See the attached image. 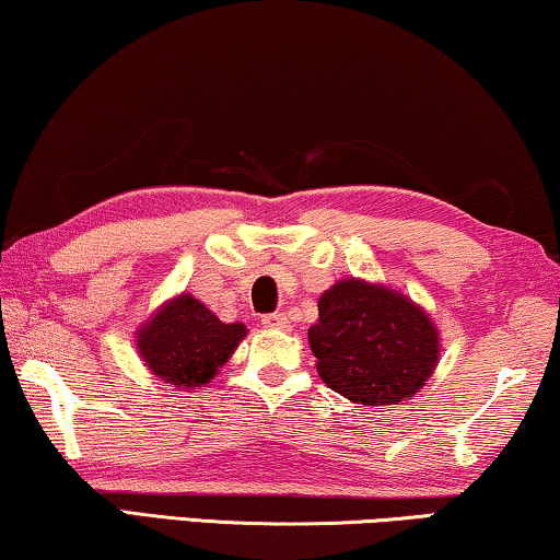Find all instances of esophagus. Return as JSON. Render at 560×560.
I'll return each mask as SVG.
<instances>
[{"mask_svg":"<svg viewBox=\"0 0 560 560\" xmlns=\"http://www.w3.org/2000/svg\"><path fill=\"white\" fill-rule=\"evenodd\" d=\"M261 324H264V327H269V329H291V322H289V316L283 314V312H277V314H266L264 319H261Z\"/></svg>","mask_w":560,"mask_h":560,"instance_id":"34e87169","label":"esophagus"}]
</instances>
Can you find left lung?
<instances>
[{"instance_id": "8db88e82", "label": "left lung", "mask_w": 560, "mask_h": 560, "mask_svg": "<svg viewBox=\"0 0 560 560\" xmlns=\"http://www.w3.org/2000/svg\"><path fill=\"white\" fill-rule=\"evenodd\" d=\"M308 345L324 385L364 407L412 397L440 354L435 324L420 306L360 279L324 291Z\"/></svg>"}]
</instances>
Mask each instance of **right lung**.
<instances>
[{
	"mask_svg": "<svg viewBox=\"0 0 560 560\" xmlns=\"http://www.w3.org/2000/svg\"><path fill=\"white\" fill-rule=\"evenodd\" d=\"M244 337V324H223L198 299L180 294L140 329L138 352L168 385L200 387L213 380Z\"/></svg>",
	"mask_w": 560,
	"mask_h": 560,
	"instance_id": "1",
	"label": "right lung"
}]
</instances>
